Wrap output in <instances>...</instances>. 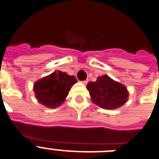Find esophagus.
I'll return each mask as SVG.
<instances>
[{"instance_id":"obj_1","label":"esophagus","mask_w":159,"mask_h":159,"mask_svg":"<svg viewBox=\"0 0 159 159\" xmlns=\"http://www.w3.org/2000/svg\"><path fill=\"white\" fill-rule=\"evenodd\" d=\"M88 81L87 80H84V81H82V83H83V84H88Z\"/></svg>"}]
</instances>
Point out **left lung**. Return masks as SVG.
<instances>
[{"instance_id":"obj_1","label":"left lung","mask_w":159,"mask_h":159,"mask_svg":"<svg viewBox=\"0 0 159 159\" xmlns=\"http://www.w3.org/2000/svg\"><path fill=\"white\" fill-rule=\"evenodd\" d=\"M87 89L92 102L104 109H115L127 102L128 92L126 87L114 81L108 75L98 77L95 82H89Z\"/></svg>"}]
</instances>
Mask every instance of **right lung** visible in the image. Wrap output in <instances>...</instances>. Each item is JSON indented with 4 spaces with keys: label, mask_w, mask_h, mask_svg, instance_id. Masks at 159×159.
<instances>
[{
    "label": "right lung",
    "mask_w": 159,
    "mask_h": 159,
    "mask_svg": "<svg viewBox=\"0 0 159 159\" xmlns=\"http://www.w3.org/2000/svg\"><path fill=\"white\" fill-rule=\"evenodd\" d=\"M77 82L74 75L63 71H54L35 83L33 90L36 99L48 107L55 108L62 104L70 89Z\"/></svg>",
    "instance_id": "right-lung-1"
}]
</instances>
